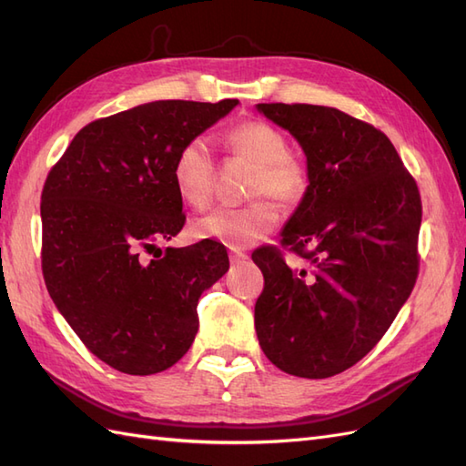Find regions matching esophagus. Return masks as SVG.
I'll return each instance as SVG.
<instances>
[{"instance_id":"esophagus-1","label":"esophagus","mask_w":466,"mask_h":466,"mask_svg":"<svg viewBox=\"0 0 466 466\" xmlns=\"http://www.w3.org/2000/svg\"><path fill=\"white\" fill-rule=\"evenodd\" d=\"M248 258V256H246V252H242L240 248H230V260L236 264V262H242V260H246Z\"/></svg>"}]
</instances>
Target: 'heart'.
<instances>
[{
    "mask_svg": "<svg viewBox=\"0 0 466 466\" xmlns=\"http://www.w3.org/2000/svg\"><path fill=\"white\" fill-rule=\"evenodd\" d=\"M228 152L234 160L252 164L248 194L258 196L244 206H218L192 222L196 238L218 240L230 248H244L270 234L280 220L279 206L300 204L310 187L309 167L289 152V140L280 130L262 120L234 126L226 134ZM172 180L187 204L210 202L216 184V162L204 137H192L177 150Z\"/></svg>",
    "mask_w": 466,
    "mask_h": 466,
    "instance_id": "b5f03b06",
    "label": "heart"
}]
</instances>
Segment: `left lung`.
<instances>
[{
  "label": "left lung",
  "instance_id": "left-lung-1",
  "mask_svg": "<svg viewBox=\"0 0 466 466\" xmlns=\"http://www.w3.org/2000/svg\"><path fill=\"white\" fill-rule=\"evenodd\" d=\"M300 142L310 187L280 246L252 260L264 289L254 326L268 360L329 379L364 359L390 329L419 276V186L379 127L336 107L258 104ZM284 251L305 260L285 262Z\"/></svg>",
  "mask_w": 466,
  "mask_h": 466
}]
</instances>
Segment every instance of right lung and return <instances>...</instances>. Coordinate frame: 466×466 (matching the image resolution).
<instances>
[{"label":"right lung","mask_w":466,"mask_h":466,"mask_svg":"<svg viewBox=\"0 0 466 466\" xmlns=\"http://www.w3.org/2000/svg\"><path fill=\"white\" fill-rule=\"evenodd\" d=\"M238 100H160L84 126L42 190V272L86 349L126 374L170 369L198 332V299L222 279L224 244L156 248L182 230L177 150ZM158 252L147 261L146 253ZM163 256L160 257L159 254Z\"/></svg>","instance_id":"right-lung-1"}]
</instances>
